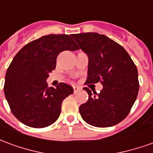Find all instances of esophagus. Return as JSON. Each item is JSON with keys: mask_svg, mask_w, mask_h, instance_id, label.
Masks as SVG:
<instances>
[{"mask_svg": "<svg viewBox=\"0 0 153 153\" xmlns=\"http://www.w3.org/2000/svg\"><path fill=\"white\" fill-rule=\"evenodd\" d=\"M73 88H74V93H77L78 91L81 90V88H79V87H78V86H74Z\"/></svg>", "mask_w": 153, "mask_h": 153, "instance_id": "obj_1", "label": "esophagus"}]
</instances>
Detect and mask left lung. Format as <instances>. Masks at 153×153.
Returning <instances> with one entry per match:
<instances>
[{
	"label": "left lung",
	"mask_w": 153,
	"mask_h": 153,
	"mask_svg": "<svg viewBox=\"0 0 153 153\" xmlns=\"http://www.w3.org/2000/svg\"><path fill=\"white\" fill-rule=\"evenodd\" d=\"M71 37L88 56L85 84L100 82L103 86L97 96L83 88L88 100L79 106L80 115L95 127L117 125L128 115L138 96L137 67L125 48L105 35L85 33Z\"/></svg>",
	"instance_id": "8db88e82"
}]
</instances>
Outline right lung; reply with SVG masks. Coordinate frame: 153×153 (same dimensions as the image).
Masks as SVG:
<instances>
[{"mask_svg": "<svg viewBox=\"0 0 153 153\" xmlns=\"http://www.w3.org/2000/svg\"><path fill=\"white\" fill-rule=\"evenodd\" d=\"M79 49L69 35L50 34L26 44L15 55L5 74L4 92L19 121L33 128L47 127L56 121L62 102L74 89L65 83L56 88H49L46 80L56 69L61 51Z\"/></svg>", "mask_w": 153, "mask_h": 153, "instance_id": "right-lung-1", "label": "right lung"}]
</instances>
